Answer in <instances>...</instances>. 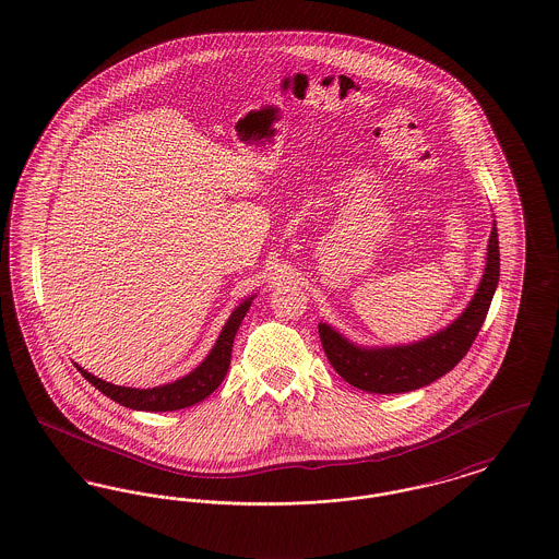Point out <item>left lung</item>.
Masks as SVG:
<instances>
[{"label":"left lung","mask_w":559,"mask_h":559,"mask_svg":"<svg viewBox=\"0 0 559 559\" xmlns=\"http://www.w3.org/2000/svg\"><path fill=\"white\" fill-rule=\"evenodd\" d=\"M500 278V247L496 223L487 245V265L483 281L468 308L442 332L421 343L389 348H361L344 341L330 325L319 323L323 350L348 385L370 393H404L430 385L453 370L471 350L487 317Z\"/></svg>","instance_id":"obj_1"}]
</instances>
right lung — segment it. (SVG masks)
I'll use <instances>...</instances> for the list:
<instances>
[{"mask_svg":"<svg viewBox=\"0 0 559 559\" xmlns=\"http://www.w3.org/2000/svg\"><path fill=\"white\" fill-rule=\"evenodd\" d=\"M249 298L242 301L231 317L227 319L218 341H216L213 350L209 353V357L187 377H182L180 381H174L164 386H153V389H131V386L112 385L106 383L93 374H88L83 368L81 374L95 389H99L104 395H108L110 400L119 402L121 406H128L133 411H151V413H166V411H178V408H187L193 406L198 402H202L204 397H209L216 386L221 385V381L227 374L229 368V359H231V344L234 336L251 306Z\"/></svg>","mask_w":559,"mask_h":559,"instance_id":"right-lung-1","label":"right lung"}]
</instances>
